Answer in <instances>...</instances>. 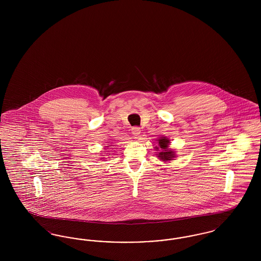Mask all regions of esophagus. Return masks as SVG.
<instances>
[{
  "mask_svg": "<svg viewBox=\"0 0 261 261\" xmlns=\"http://www.w3.org/2000/svg\"><path fill=\"white\" fill-rule=\"evenodd\" d=\"M131 131H132V134H133L134 136H139L140 133H141V129H140L139 127H133V128L131 129Z\"/></svg>",
  "mask_w": 261,
  "mask_h": 261,
  "instance_id": "obj_1",
  "label": "esophagus"
}]
</instances>
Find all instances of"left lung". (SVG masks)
I'll return each mask as SVG.
<instances>
[{"mask_svg": "<svg viewBox=\"0 0 261 261\" xmlns=\"http://www.w3.org/2000/svg\"><path fill=\"white\" fill-rule=\"evenodd\" d=\"M158 141H159L160 148H158V147H155V148L156 149H160L159 158L162 161H171L175 155H174V151H172L171 149H168L169 140L166 139L165 137H163V138L159 139Z\"/></svg>", "mask_w": 261, "mask_h": 261, "instance_id": "obj_1", "label": "left lung"}]
</instances>
